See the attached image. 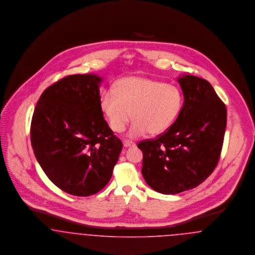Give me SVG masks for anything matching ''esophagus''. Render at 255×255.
Returning <instances> with one entry per match:
<instances>
[{
    "label": "esophagus",
    "instance_id": "esophagus-1",
    "mask_svg": "<svg viewBox=\"0 0 255 255\" xmlns=\"http://www.w3.org/2000/svg\"><path fill=\"white\" fill-rule=\"evenodd\" d=\"M134 145H135V144L132 143L131 141H128V140H125V141H124V146H125V147H128V146H134Z\"/></svg>",
    "mask_w": 255,
    "mask_h": 255
}]
</instances>
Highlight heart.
I'll use <instances>...</instances> for the list:
<instances>
[{
  "label": "heart",
  "instance_id": "heart-1",
  "mask_svg": "<svg viewBox=\"0 0 255 255\" xmlns=\"http://www.w3.org/2000/svg\"><path fill=\"white\" fill-rule=\"evenodd\" d=\"M182 103L181 90L175 85L142 76L120 79L113 91L105 92L101 99L113 131L123 132L132 115L128 131L131 138L166 131L177 118Z\"/></svg>",
  "mask_w": 255,
  "mask_h": 255
}]
</instances>
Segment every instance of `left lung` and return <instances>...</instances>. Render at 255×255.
<instances>
[{"label":"left lung","mask_w":255,"mask_h":255,"mask_svg":"<svg viewBox=\"0 0 255 255\" xmlns=\"http://www.w3.org/2000/svg\"><path fill=\"white\" fill-rule=\"evenodd\" d=\"M184 104L176 121L156 139L141 141L142 174L151 188L177 194L196 188L217 166L227 127V109L211 84L183 75Z\"/></svg>","instance_id":"1"}]
</instances>
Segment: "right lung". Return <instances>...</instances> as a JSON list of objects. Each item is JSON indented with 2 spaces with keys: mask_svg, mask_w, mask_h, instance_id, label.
<instances>
[{
  "mask_svg": "<svg viewBox=\"0 0 255 255\" xmlns=\"http://www.w3.org/2000/svg\"><path fill=\"white\" fill-rule=\"evenodd\" d=\"M102 80L95 74L59 80L43 92L31 120L37 161L55 186L76 196L107 186L123 148L104 118Z\"/></svg>",
  "mask_w": 255,
  "mask_h": 255,
  "instance_id": "1",
  "label": "right lung"
}]
</instances>
